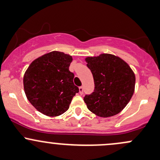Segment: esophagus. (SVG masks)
<instances>
[{
  "label": "esophagus",
  "instance_id": "esophagus-1",
  "mask_svg": "<svg viewBox=\"0 0 160 160\" xmlns=\"http://www.w3.org/2000/svg\"><path fill=\"white\" fill-rule=\"evenodd\" d=\"M79 93H80V94H83V87H79Z\"/></svg>",
  "mask_w": 160,
  "mask_h": 160
}]
</instances>
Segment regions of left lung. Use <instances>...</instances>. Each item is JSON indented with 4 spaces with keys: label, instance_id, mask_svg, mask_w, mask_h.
Returning a JSON list of instances; mask_svg holds the SVG:
<instances>
[{
    "label": "left lung",
    "instance_id": "1",
    "mask_svg": "<svg viewBox=\"0 0 160 160\" xmlns=\"http://www.w3.org/2000/svg\"><path fill=\"white\" fill-rule=\"evenodd\" d=\"M85 61L91 70L95 85L93 93L83 99L88 110L103 118L118 114L133 95L134 72L122 58L110 53L87 57Z\"/></svg>",
    "mask_w": 160,
    "mask_h": 160
}]
</instances>
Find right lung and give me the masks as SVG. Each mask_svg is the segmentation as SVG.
Instances as JSON below:
<instances>
[{
  "instance_id": "obj_1",
  "label": "right lung",
  "mask_w": 160,
  "mask_h": 160,
  "mask_svg": "<svg viewBox=\"0 0 160 160\" xmlns=\"http://www.w3.org/2000/svg\"><path fill=\"white\" fill-rule=\"evenodd\" d=\"M72 56L51 51L35 59L23 75V89L32 105L48 117H58L70 107L79 92L69 70Z\"/></svg>"
}]
</instances>
